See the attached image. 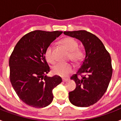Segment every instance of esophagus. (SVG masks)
Returning a JSON list of instances; mask_svg holds the SVG:
<instances>
[{"mask_svg":"<svg viewBox=\"0 0 121 121\" xmlns=\"http://www.w3.org/2000/svg\"><path fill=\"white\" fill-rule=\"evenodd\" d=\"M62 81H63V82H67V81H69V79H63Z\"/></svg>","mask_w":121,"mask_h":121,"instance_id":"esophagus-1","label":"esophagus"}]
</instances>
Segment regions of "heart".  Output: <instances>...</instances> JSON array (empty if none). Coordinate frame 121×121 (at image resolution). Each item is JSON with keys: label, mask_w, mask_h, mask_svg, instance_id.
Segmentation results:
<instances>
[{"label": "heart", "mask_w": 121, "mask_h": 121, "mask_svg": "<svg viewBox=\"0 0 121 121\" xmlns=\"http://www.w3.org/2000/svg\"><path fill=\"white\" fill-rule=\"evenodd\" d=\"M61 44L64 46L69 52V60H70L75 63H79L82 60L84 52L81 49L78 48V43L74 39L67 37L61 40ZM45 58L47 61L50 63L54 62V59L52 56V46H49L45 51ZM73 71V67L71 64L58 63L53 66L52 72L56 75L61 77H66Z\"/></svg>", "instance_id": "1"}]
</instances>
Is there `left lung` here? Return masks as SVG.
Listing matches in <instances>:
<instances>
[{"instance_id":"8db88e82","label":"left lung","mask_w":121,"mask_h":121,"mask_svg":"<svg viewBox=\"0 0 121 121\" xmlns=\"http://www.w3.org/2000/svg\"><path fill=\"white\" fill-rule=\"evenodd\" d=\"M64 34L81 41L86 51L81 68L70 78L75 81L76 87L69 92V100L80 107L93 105L105 94L112 77L109 52L96 36L86 30L64 32Z\"/></svg>"}]
</instances>
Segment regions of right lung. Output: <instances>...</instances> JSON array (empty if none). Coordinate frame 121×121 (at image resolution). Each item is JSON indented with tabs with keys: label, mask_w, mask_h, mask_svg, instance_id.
I'll use <instances>...</instances> for the list:
<instances>
[{
	"label": "right lung",
	"mask_w": 121,
	"mask_h": 121,
	"mask_svg": "<svg viewBox=\"0 0 121 121\" xmlns=\"http://www.w3.org/2000/svg\"><path fill=\"white\" fill-rule=\"evenodd\" d=\"M63 32L35 30L22 37L9 58L10 81L25 104L32 107H47L53 99L52 89L62 82L60 76L45 75L50 68L45 51Z\"/></svg>",
	"instance_id": "add662e5"
}]
</instances>
